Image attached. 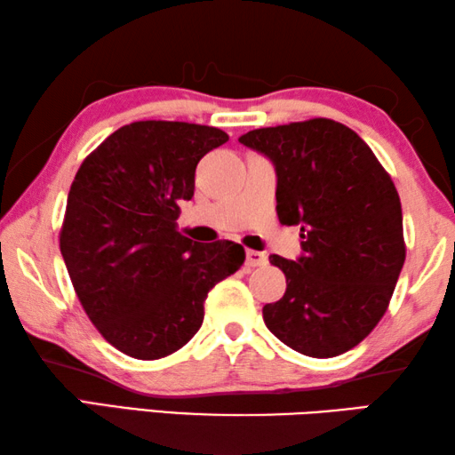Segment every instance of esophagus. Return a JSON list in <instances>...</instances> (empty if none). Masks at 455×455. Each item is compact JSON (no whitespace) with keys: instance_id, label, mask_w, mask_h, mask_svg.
Returning a JSON list of instances; mask_svg holds the SVG:
<instances>
[{"instance_id":"1","label":"esophagus","mask_w":455,"mask_h":455,"mask_svg":"<svg viewBox=\"0 0 455 455\" xmlns=\"http://www.w3.org/2000/svg\"><path fill=\"white\" fill-rule=\"evenodd\" d=\"M246 267H263L267 265V255L259 251H246Z\"/></svg>"}]
</instances>
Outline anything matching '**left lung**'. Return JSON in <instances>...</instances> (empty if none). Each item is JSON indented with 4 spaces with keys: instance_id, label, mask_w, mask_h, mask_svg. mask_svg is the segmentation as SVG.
<instances>
[{
    "instance_id": "left-lung-1",
    "label": "left lung",
    "mask_w": 455,
    "mask_h": 455,
    "mask_svg": "<svg viewBox=\"0 0 455 455\" xmlns=\"http://www.w3.org/2000/svg\"><path fill=\"white\" fill-rule=\"evenodd\" d=\"M238 142L276 172V212L303 230L301 257L271 255L287 291L263 307L268 331L309 357L355 347L387 311L405 260L391 176L351 128L315 118L259 128Z\"/></svg>"
}]
</instances>
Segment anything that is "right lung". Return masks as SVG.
<instances>
[{"instance_id": "add662e5", "label": "right lung", "mask_w": 455, "mask_h": 455, "mask_svg": "<svg viewBox=\"0 0 455 455\" xmlns=\"http://www.w3.org/2000/svg\"><path fill=\"white\" fill-rule=\"evenodd\" d=\"M227 140L212 126L132 122L84 160L68 192L60 251L76 295L130 357L160 359L187 345L209 291L243 265L241 244H200L176 230L196 164Z\"/></svg>"}]
</instances>
